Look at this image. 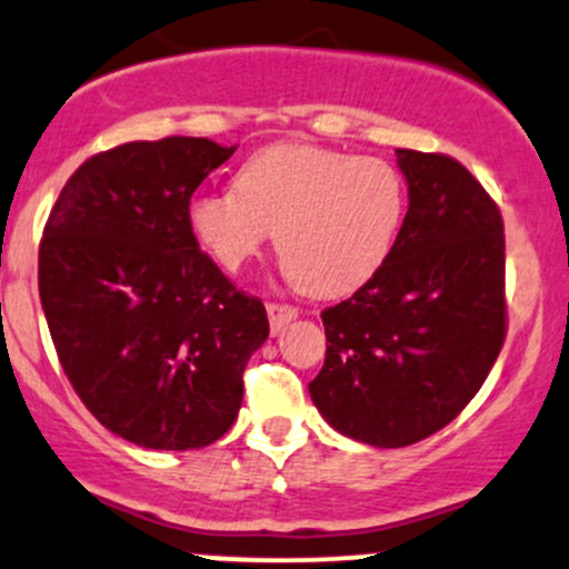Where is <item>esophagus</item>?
Returning a JSON list of instances; mask_svg holds the SVG:
<instances>
[{"instance_id": "1", "label": "esophagus", "mask_w": 569, "mask_h": 569, "mask_svg": "<svg viewBox=\"0 0 569 569\" xmlns=\"http://www.w3.org/2000/svg\"><path fill=\"white\" fill-rule=\"evenodd\" d=\"M266 311H268V322H271V333H279L287 322H292L298 317V309L290 307V303L271 301L266 307Z\"/></svg>"}]
</instances>
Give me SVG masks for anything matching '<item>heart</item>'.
I'll return each instance as SVG.
<instances>
[{
    "label": "heart",
    "mask_w": 569,
    "mask_h": 569,
    "mask_svg": "<svg viewBox=\"0 0 569 569\" xmlns=\"http://www.w3.org/2000/svg\"><path fill=\"white\" fill-rule=\"evenodd\" d=\"M405 222V184L380 157L273 143L238 168L233 189L187 203L192 241L222 271H241L277 230L284 273L317 298L375 279Z\"/></svg>",
    "instance_id": "1"
}]
</instances>
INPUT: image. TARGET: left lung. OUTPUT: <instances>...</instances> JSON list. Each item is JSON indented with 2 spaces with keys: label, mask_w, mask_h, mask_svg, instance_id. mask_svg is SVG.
Wrapping results in <instances>:
<instances>
[{
  "label": "left lung",
  "mask_w": 569,
  "mask_h": 569,
  "mask_svg": "<svg viewBox=\"0 0 569 569\" xmlns=\"http://www.w3.org/2000/svg\"><path fill=\"white\" fill-rule=\"evenodd\" d=\"M409 209L375 279L322 311V418L375 448L420 442L472 401L505 345V224L448 154L396 149Z\"/></svg>",
  "instance_id": "obj_1"
}]
</instances>
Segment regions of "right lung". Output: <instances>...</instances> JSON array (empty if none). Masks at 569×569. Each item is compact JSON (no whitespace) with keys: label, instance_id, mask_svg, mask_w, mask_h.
<instances>
[{"label":"right lung","instance_id":"add662e5","mask_svg":"<svg viewBox=\"0 0 569 569\" xmlns=\"http://www.w3.org/2000/svg\"><path fill=\"white\" fill-rule=\"evenodd\" d=\"M236 146L136 140L70 176L40 241L48 331L87 409L127 442L192 450L236 423L243 369L268 339L187 230V203Z\"/></svg>","mask_w":569,"mask_h":569}]
</instances>
